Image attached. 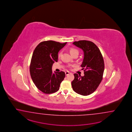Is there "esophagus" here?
Wrapping results in <instances>:
<instances>
[{
	"label": "esophagus",
	"mask_w": 132,
	"mask_h": 132,
	"mask_svg": "<svg viewBox=\"0 0 132 132\" xmlns=\"http://www.w3.org/2000/svg\"><path fill=\"white\" fill-rule=\"evenodd\" d=\"M69 73H70V72H65V75H66V76L68 75Z\"/></svg>",
	"instance_id": "34e87169"
}]
</instances>
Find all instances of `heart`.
<instances>
[{
  "instance_id": "b5f03b06",
  "label": "heart",
  "mask_w": 132,
  "mask_h": 132,
  "mask_svg": "<svg viewBox=\"0 0 132 132\" xmlns=\"http://www.w3.org/2000/svg\"><path fill=\"white\" fill-rule=\"evenodd\" d=\"M69 51H70V54H71V55L72 56H73V54H75L76 53H79L78 51L76 49V48H71ZM60 55H61V53H60L59 54V56H60Z\"/></svg>"
}]
</instances>
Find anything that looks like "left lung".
I'll return each instance as SVG.
<instances>
[{
    "label": "left lung",
    "instance_id": "left-lung-1",
    "mask_svg": "<svg viewBox=\"0 0 132 132\" xmlns=\"http://www.w3.org/2000/svg\"><path fill=\"white\" fill-rule=\"evenodd\" d=\"M73 44L81 48L84 56L81 66L84 76L75 73L72 86L76 93L87 96L93 93L101 82L104 70V60L98 47L93 42L88 40L75 42Z\"/></svg>",
    "mask_w": 132,
    "mask_h": 132
}]
</instances>
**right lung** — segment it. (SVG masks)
Returning <instances> with one entry per match:
<instances>
[{
    "label": "right lung",
    "mask_w": 132,
    "mask_h": 132,
    "mask_svg": "<svg viewBox=\"0 0 132 132\" xmlns=\"http://www.w3.org/2000/svg\"><path fill=\"white\" fill-rule=\"evenodd\" d=\"M67 42L53 40L40 42L32 54L30 67L31 78L37 88L46 94L59 90L65 77L64 72H52V66L58 60V53Z\"/></svg>",
    "instance_id": "obj_1"
}]
</instances>
